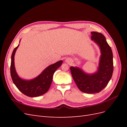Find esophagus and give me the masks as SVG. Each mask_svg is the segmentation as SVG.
Listing matches in <instances>:
<instances>
[{
	"mask_svg": "<svg viewBox=\"0 0 127 127\" xmlns=\"http://www.w3.org/2000/svg\"><path fill=\"white\" fill-rule=\"evenodd\" d=\"M66 62H67V63H70V60H69L68 59H66Z\"/></svg>",
	"mask_w": 127,
	"mask_h": 127,
	"instance_id": "34e87169",
	"label": "esophagus"
}]
</instances>
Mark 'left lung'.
<instances>
[{
	"label": "left lung",
	"instance_id": "1",
	"mask_svg": "<svg viewBox=\"0 0 127 127\" xmlns=\"http://www.w3.org/2000/svg\"><path fill=\"white\" fill-rule=\"evenodd\" d=\"M91 39L101 49V56L97 72L88 75L77 67H70L72 78L80 91L88 94L99 93L104 88L112 77L113 71V53L105 36L102 33L91 32Z\"/></svg>",
	"mask_w": 127,
	"mask_h": 127
}]
</instances>
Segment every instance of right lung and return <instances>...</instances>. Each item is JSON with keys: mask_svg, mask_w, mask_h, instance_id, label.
<instances>
[{"mask_svg": "<svg viewBox=\"0 0 127 127\" xmlns=\"http://www.w3.org/2000/svg\"><path fill=\"white\" fill-rule=\"evenodd\" d=\"M18 45L13 51L11 57L10 75L14 84L23 94L29 97H36L45 94L51 86L53 75L63 63L60 60L51 64L36 78L31 80H25L18 76L14 66V56Z\"/></svg>", "mask_w": 127, "mask_h": 127, "instance_id": "obj_1", "label": "right lung"}]
</instances>
